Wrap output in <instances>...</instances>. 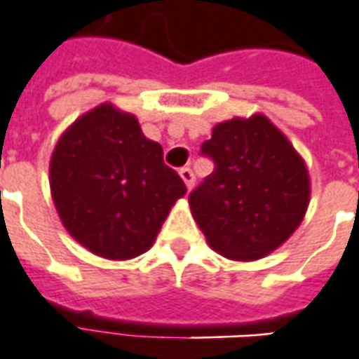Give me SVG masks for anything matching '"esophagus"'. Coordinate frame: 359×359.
<instances>
[{"label":"esophagus","mask_w":359,"mask_h":359,"mask_svg":"<svg viewBox=\"0 0 359 359\" xmlns=\"http://www.w3.org/2000/svg\"><path fill=\"white\" fill-rule=\"evenodd\" d=\"M180 179L184 180V184H187V189H192V184H194V172H192V169L190 167H182V169L179 170Z\"/></svg>","instance_id":"34e87169"}]
</instances>
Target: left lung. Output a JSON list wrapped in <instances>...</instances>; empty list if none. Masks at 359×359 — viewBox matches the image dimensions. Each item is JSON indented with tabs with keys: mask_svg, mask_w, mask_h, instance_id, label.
<instances>
[{
	"mask_svg": "<svg viewBox=\"0 0 359 359\" xmlns=\"http://www.w3.org/2000/svg\"><path fill=\"white\" fill-rule=\"evenodd\" d=\"M200 151L214 170L190 192L189 204L212 250L253 262L291 238L309 206L311 180L301 155L269 119L255 114L222 121Z\"/></svg>",
	"mask_w": 359,
	"mask_h": 359,
	"instance_id": "left-lung-1",
	"label": "left lung"
}]
</instances>
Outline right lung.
<instances>
[{
  "instance_id": "1",
  "label": "right lung",
  "mask_w": 359,
  "mask_h": 359,
  "mask_svg": "<svg viewBox=\"0 0 359 359\" xmlns=\"http://www.w3.org/2000/svg\"><path fill=\"white\" fill-rule=\"evenodd\" d=\"M50 194L78 243L106 259H131L153 245L187 187L135 116L102 104L58 139Z\"/></svg>"
}]
</instances>
